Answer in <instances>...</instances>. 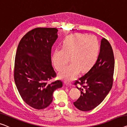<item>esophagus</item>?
Masks as SVG:
<instances>
[{"mask_svg":"<svg viewBox=\"0 0 127 127\" xmlns=\"http://www.w3.org/2000/svg\"><path fill=\"white\" fill-rule=\"evenodd\" d=\"M64 84L65 85H67V86H71V83H69L68 82H64Z\"/></svg>","mask_w":127,"mask_h":127,"instance_id":"1","label":"esophagus"}]
</instances>
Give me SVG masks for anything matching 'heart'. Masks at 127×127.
<instances>
[{"label": "heart", "instance_id": "1", "mask_svg": "<svg viewBox=\"0 0 127 127\" xmlns=\"http://www.w3.org/2000/svg\"><path fill=\"white\" fill-rule=\"evenodd\" d=\"M63 48H56L53 52V64L58 71L66 65L71 58V63L59 73L60 79L66 81L74 79L80 71L90 70L97 61L100 44L95 36L87 33L68 35L62 42Z\"/></svg>", "mask_w": 127, "mask_h": 127}]
</instances>
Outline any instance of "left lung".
I'll return each mask as SVG.
<instances>
[{"label": "left lung", "mask_w": 127, "mask_h": 127, "mask_svg": "<svg viewBox=\"0 0 127 127\" xmlns=\"http://www.w3.org/2000/svg\"><path fill=\"white\" fill-rule=\"evenodd\" d=\"M115 59L112 47L105 38L101 41L96 63L87 73L75 83L82 86L80 97L73 103L79 110L89 111L99 105L112 87Z\"/></svg>", "instance_id": "obj_1"}]
</instances>
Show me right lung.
Masks as SVG:
<instances>
[{
	"label": "right lung",
	"mask_w": 127,
	"mask_h": 127,
	"mask_svg": "<svg viewBox=\"0 0 127 127\" xmlns=\"http://www.w3.org/2000/svg\"><path fill=\"white\" fill-rule=\"evenodd\" d=\"M55 28H36L20 40L15 56L14 79L22 98L37 109L50 105L53 92L63 86L50 82L56 73L52 65L51 48L58 36Z\"/></svg>",
	"instance_id": "add662e5"
}]
</instances>
